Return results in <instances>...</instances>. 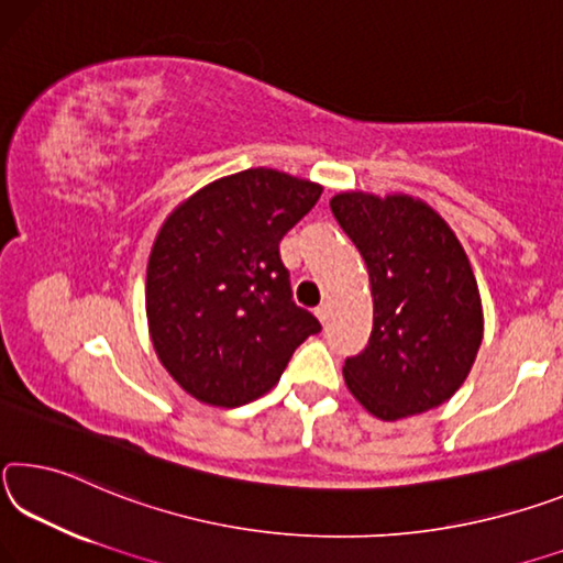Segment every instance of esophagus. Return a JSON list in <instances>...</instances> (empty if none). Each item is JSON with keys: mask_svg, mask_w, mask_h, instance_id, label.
Wrapping results in <instances>:
<instances>
[{"mask_svg": "<svg viewBox=\"0 0 563 563\" xmlns=\"http://www.w3.org/2000/svg\"><path fill=\"white\" fill-rule=\"evenodd\" d=\"M314 314H317V319L321 321V324H327V319H329V303H319V307L314 309Z\"/></svg>", "mask_w": 563, "mask_h": 563, "instance_id": "obj_1", "label": "esophagus"}]
</instances>
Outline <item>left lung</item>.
<instances>
[{
    "instance_id": "obj_1",
    "label": "left lung",
    "mask_w": 563,
    "mask_h": 563,
    "mask_svg": "<svg viewBox=\"0 0 563 563\" xmlns=\"http://www.w3.org/2000/svg\"><path fill=\"white\" fill-rule=\"evenodd\" d=\"M329 205L364 256L374 297L368 344L344 362L349 391L384 421L441 407L472 372L484 334L464 246L421 199L342 191Z\"/></svg>"
}]
</instances>
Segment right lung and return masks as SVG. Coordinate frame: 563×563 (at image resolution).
Returning <instances> with one entry per match:
<instances>
[{
  "label": "right lung",
  "instance_id": "1",
  "mask_svg": "<svg viewBox=\"0 0 563 563\" xmlns=\"http://www.w3.org/2000/svg\"><path fill=\"white\" fill-rule=\"evenodd\" d=\"M321 197L276 169L217 179L172 211L146 266L154 352L184 391L244 407L279 382L303 339L319 334L291 299L279 242Z\"/></svg>",
  "mask_w": 563,
  "mask_h": 563
}]
</instances>
